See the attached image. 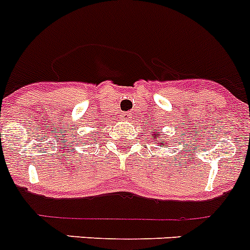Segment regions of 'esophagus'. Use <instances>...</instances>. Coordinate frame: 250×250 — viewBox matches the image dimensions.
Segmentation results:
<instances>
[{"label":"esophagus","instance_id":"esophagus-1","mask_svg":"<svg viewBox=\"0 0 250 250\" xmlns=\"http://www.w3.org/2000/svg\"><path fill=\"white\" fill-rule=\"evenodd\" d=\"M130 119H131V114H130V112H124V114L121 115V120L130 121Z\"/></svg>","mask_w":250,"mask_h":250}]
</instances>
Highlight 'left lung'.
Wrapping results in <instances>:
<instances>
[{"instance_id":"obj_1","label":"left lung","mask_w":250,"mask_h":250,"mask_svg":"<svg viewBox=\"0 0 250 250\" xmlns=\"http://www.w3.org/2000/svg\"><path fill=\"white\" fill-rule=\"evenodd\" d=\"M160 134H158V132H156V130H155V131H154V134H152V136H151V138H152V140H159V143H158V146H164V141H163V139H161L160 138Z\"/></svg>"}]
</instances>
